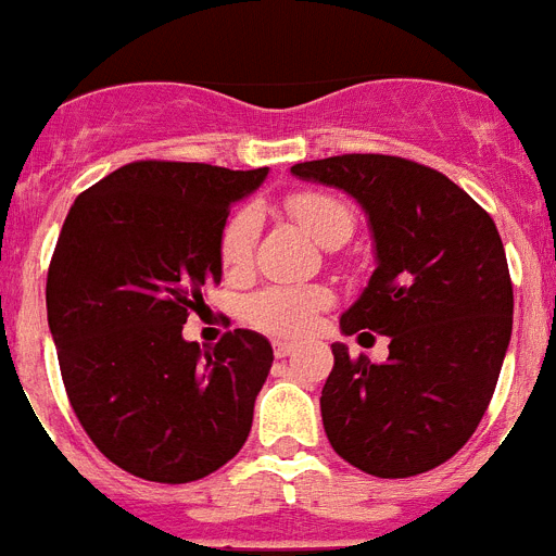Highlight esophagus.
Listing matches in <instances>:
<instances>
[{
    "label": "esophagus",
    "instance_id": "1",
    "mask_svg": "<svg viewBox=\"0 0 556 556\" xmlns=\"http://www.w3.org/2000/svg\"><path fill=\"white\" fill-rule=\"evenodd\" d=\"M293 350H296V344H291V342H274V356H277V358L291 356Z\"/></svg>",
    "mask_w": 556,
    "mask_h": 556
}]
</instances>
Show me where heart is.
Wrapping results in <instances>:
<instances>
[{
  "label": "heart",
  "instance_id": "b5f03b06",
  "mask_svg": "<svg viewBox=\"0 0 556 556\" xmlns=\"http://www.w3.org/2000/svg\"><path fill=\"white\" fill-rule=\"evenodd\" d=\"M286 206L305 226L307 235H314L325 245H342L356 226L348 203L325 191H293ZM254 240L256 214L251 208L231 214L220 231V263L228 274H240L249 268ZM328 305L330 293L325 288L268 286L242 302V316L263 333L279 336V339H300L314 328L316 316Z\"/></svg>",
  "mask_w": 556,
  "mask_h": 556
}]
</instances>
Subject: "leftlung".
I'll return each instance as SVG.
<instances>
[{
  "label": "left lung",
  "mask_w": 556,
  "mask_h": 556,
  "mask_svg": "<svg viewBox=\"0 0 556 556\" xmlns=\"http://www.w3.org/2000/svg\"><path fill=\"white\" fill-rule=\"evenodd\" d=\"M291 172L348 191L367 212L376 270L342 314V333L390 336L381 365L330 344L319 399L330 446L376 478L429 472L478 429L511 339L497 226L458 184L407 157L336 155Z\"/></svg>",
  "instance_id": "obj_1"
}]
</instances>
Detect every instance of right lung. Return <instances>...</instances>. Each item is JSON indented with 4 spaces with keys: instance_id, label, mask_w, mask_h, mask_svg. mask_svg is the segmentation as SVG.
<instances>
[{
    "instance_id": "add662e5",
    "label": "right lung",
    "mask_w": 556,
    "mask_h": 556,
    "mask_svg": "<svg viewBox=\"0 0 556 556\" xmlns=\"http://www.w3.org/2000/svg\"><path fill=\"white\" fill-rule=\"evenodd\" d=\"M265 175L135 161L70 206L48 270V325L84 432L135 478H206L249 438L268 339L237 328L200 350L184 325L220 286L231 203Z\"/></svg>"
}]
</instances>
